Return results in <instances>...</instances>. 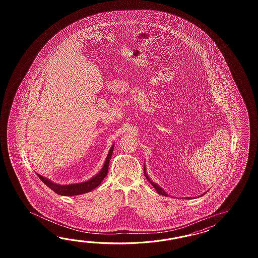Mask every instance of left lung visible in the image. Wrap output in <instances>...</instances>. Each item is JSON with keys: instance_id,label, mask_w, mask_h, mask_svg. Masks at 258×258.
<instances>
[{"instance_id": "8db88e82", "label": "left lung", "mask_w": 258, "mask_h": 258, "mask_svg": "<svg viewBox=\"0 0 258 258\" xmlns=\"http://www.w3.org/2000/svg\"><path fill=\"white\" fill-rule=\"evenodd\" d=\"M144 170H145V176H146V178H147V179H148V181H149V182H150V183H151V184H152V186H153L154 188H155V189H156V191H157V192H159V195H162V196H164V197H167V196H168V194H167V192H165L164 190H163V189H162V188H161V187H159V185H158V184H157V183H155V182H154V181H151V180H150V179H149V177H148V174H147V173H146V168H145V167H144ZM188 198V199H189V198Z\"/></svg>"}]
</instances>
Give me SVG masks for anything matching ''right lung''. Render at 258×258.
<instances>
[{
    "label": "right lung",
    "mask_w": 258,
    "mask_h": 258,
    "mask_svg": "<svg viewBox=\"0 0 258 258\" xmlns=\"http://www.w3.org/2000/svg\"><path fill=\"white\" fill-rule=\"evenodd\" d=\"M114 149V145L111 146L110 149V152L108 154L106 160H105L104 165L102 167V169L100 170L99 173L96 176L92 177L90 180L84 182H79V183H72V184H66V185H60L58 183H55L53 181H50L49 179H47L46 177L39 175V179L43 181L44 183L49 187L53 192L60 195V196H66V197H73V196H78V195H82L86 192H90L96 187L99 186L101 183V181L104 180L105 177L108 174V169H109V164H110V159L111 158V155Z\"/></svg>",
    "instance_id": "obj_1"
}]
</instances>
